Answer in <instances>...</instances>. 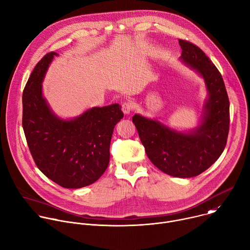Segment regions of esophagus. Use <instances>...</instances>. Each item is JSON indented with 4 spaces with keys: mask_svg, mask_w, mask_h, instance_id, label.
Returning <instances> with one entry per match:
<instances>
[{
    "mask_svg": "<svg viewBox=\"0 0 250 250\" xmlns=\"http://www.w3.org/2000/svg\"><path fill=\"white\" fill-rule=\"evenodd\" d=\"M134 108V105L132 102L130 101H127V102H125L123 105H122V110L123 112L125 114V115H128L131 113V111L133 110Z\"/></svg>",
    "mask_w": 250,
    "mask_h": 250,
    "instance_id": "34e87169",
    "label": "esophagus"
}]
</instances>
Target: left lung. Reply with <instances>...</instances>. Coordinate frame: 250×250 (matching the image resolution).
I'll return each instance as SVG.
<instances>
[{"instance_id": "1", "label": "left lung", "mask_w": 250, "mask_h": 250, "mask_svg": "<svg viewBox=\"0 0 250 250\" xmlns=\"http://www.w3.org/2000/svg\"><path fill=\"white\" fill-rule=\"evenodd\" d=\"M181 59L205 80L209 99L199 127L190 133L170 129L158 121L132 117L149 160L167 175L192 178L200 175L223 153L229 128V101L223 77L205 53L193 43L179 39Z\"/></svg>"}]
</instances>
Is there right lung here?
Instances as JSON below:
<instances>
[{"label": "right lung", "mask_w": 250, "mask_h": 250, "mask_svg": "<svg viewBox=\"0 0 250 250\" xmlns=\"http://www.w3.org/2000/svg\"><path fill=\"white\" fill-rule=\"evenodd\" d=\"M55 52L35 65L22 93V127L38 169L64 188L95 183L110 161L115 125L123 119L119 104L92 108L80 117L63 121L55 117L42 96L41 82Z\"/></svg>", "instance_id": "right-lung-1"}]
</instances>
